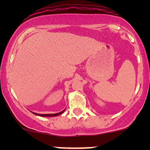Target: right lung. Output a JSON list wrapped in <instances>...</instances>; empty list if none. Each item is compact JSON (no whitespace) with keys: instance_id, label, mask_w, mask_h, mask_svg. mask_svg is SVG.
<instances>
[{"instance_id":"obj_1","label":"right lung","mask_w":150,"mask_h":150,"mask_svg":"<svg viewBox=\"0 0 150 150\" xmlns=\"http://www.w3.org/2000/svg\"><path fill=\"white\" fill-rule=\"evenodd\" d=\"M65 110H63V111H61V112L60 113H54V114H39V113H34L35 115H37V116H44V117H46V116H49V117H52V116H58V115L61 114V113H63L64 112Z\"/></svg>"}]
</instances>
